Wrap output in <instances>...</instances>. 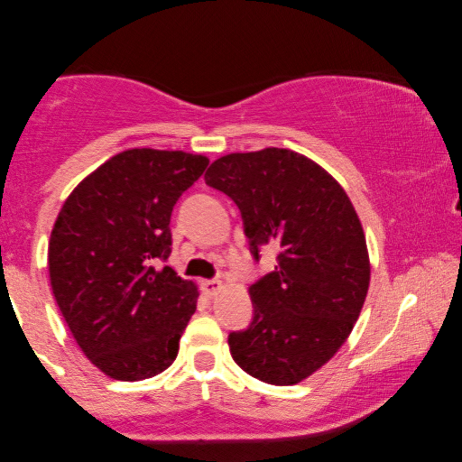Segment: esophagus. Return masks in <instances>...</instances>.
<instances>
[{
	"mask_svg": "<svg viewBox=\"0 0 462 462\" xmlns=\"http://www.w3.org/2000/svg\"><path fill=\"white\" fill-rule=\"evenodd\" d=\"M200 286H202V292L207 294V297H215V294L223 289V284L218 281H202Z\"/></svg>",
	"mask_w": 462,
	"mask_h": 462,
	"instance_id": "1",
	"label": "esophagus"
}]
</instances>
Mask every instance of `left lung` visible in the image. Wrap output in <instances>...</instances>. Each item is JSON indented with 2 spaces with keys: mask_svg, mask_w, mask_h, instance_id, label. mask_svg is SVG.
<instances>
[{
  "mask_svg": "<svg viewBox=\"0 0 462 462\" xmlns=\"http://www.w3.org/2000/svg\"><path fill=\"white\" fill-rule=\"evenodd\" d=\"M204 180L239 207L255 258L281 249L276 270L249 286L254 321L229 336L233 360L268 384L305 381L336 356L366 300L356 208L328 170L291 149L223 155Z\"/></svg>",
  "mask_w": 462,
  "mask_h": 462,
  "instance_id": "1",
  "label": "left lung"
}]
</instances>
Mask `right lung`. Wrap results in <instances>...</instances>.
<instances>
[{"mask_svg":"<svg viewBox=\"0 0 462 462\" xmlns=\"http://www.w3.org/2000/svg\"><path fill=\"white\" fill-rule=\"evenodd\" d=\"M207 165L186 151H120L59 210L51 289L81 352L110 379H151L178 356L199 286L151 262L170 258L173 204Z\"/></svg>","mask_w":462,"mask_h":462,"instance_id":"obj_1","label":"right lung"}]
</instances>
